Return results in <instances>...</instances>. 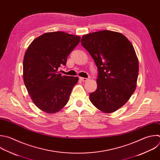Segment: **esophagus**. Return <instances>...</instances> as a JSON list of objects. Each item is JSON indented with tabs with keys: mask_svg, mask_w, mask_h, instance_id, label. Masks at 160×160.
Segmentation results:
<instances>
[{
	"mask_svg": "<svg viewBox=\"0 0 160 160\" xmlns=\"http://www.w3.org/2000/svg\"><path fill=\"white\" fill-rule=\"evenodd\" d=\"M80 79L83 81V82H87V80H89L88 78H83V77H80Z\"/></svg>",
	"mask_w": 160,
	"mask_h": 160,
	"instance_id": "34e87169",
	"label": "esophagus"
}]
</instances>
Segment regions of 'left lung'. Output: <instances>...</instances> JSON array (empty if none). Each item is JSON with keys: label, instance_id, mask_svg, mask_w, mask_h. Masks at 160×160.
Here are the masks:
<instances>
[{"label": "left lung", "instance_id": "left-lung-1", "mask_svg": "<svg viewBox=\"0 0 160 160\" xmlns=\"http://www.w3.org/2000/svg\"><path fill=\"white\" fill-rule=\"evenodd\" d=\"M80 42L97 67V88L90 101L101 111L113 112L136 87L139 65L134 47L121 33L108 30L83 35Z\"/></svg>", "mask_w": 160, "mask_h": 160}]
</instances>
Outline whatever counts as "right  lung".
Masks as SVG:
<instances>
[{"label": "right lung", "mask_w": 160, "mask_h": 160, "mask_svg": "<svg viewBox=\"0 0 160 160\" xmlns=\"http://www.w3.org/2000/svg\"><path fill=\"white\" fill-rule=\"evenodd\" d=\"M80 37L62 31L46 32L29 46L23 60V78L27 90L37 107L48 114L60 111L67 103L78 78L62 76L58 69Z\"/></svg>", "instance_id": "obj_1"}]
</instances>
